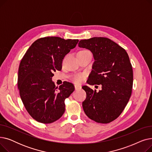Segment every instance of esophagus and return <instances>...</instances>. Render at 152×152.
<instances>
[{"mask_svg": "<svg viewBox=\"0 0 152 152\" xmlns=\"http://www.w3.org/2000/svg\"><path fill=\"white\" fill-rule=\"evenodd\" d=\"M75 89H81V86L79 85V84H75Z\"/></svg>", "mask_w": 152, "mask_h": 152, "instance_id": "34e87169", "label": "esophagus"}]
</instances>
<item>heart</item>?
Listing matches in <instances>:
<instances>
[{"mask_svg": "<svg viewBox=\"0 0 152 152\" xmlns=\"http://www.w3.org/2000/svg\"><path fill=\"white\" fill-rule=\"evenodd\" d=\"M73 79L75 82L77 83H81L84 81V75L82 74H77L74 76Z\"/></svg>", "mask_w": 152, "mask_h": 152, "instance_id": "obj_1", "label": "heart"}]
</instances>
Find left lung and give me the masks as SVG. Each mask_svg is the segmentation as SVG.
Masks as SVG:
<instances>
[{
  "label": "left lung",
  "instance_id": "8db88e82",
  "mask_svg": "<svg viewBox=\"0 0 152 152\" xmlns=\"http://www.w3.org/2000/svg\"><path fill=\"white\" fill-rule=\"evenodd\" d=\"M78 46L91 50L95 60L87 83L102 85L97 92L87 86L82 87L86 92L83 110L92 120L109 123L121 115L131 95L133 71L128 54L106 37L81 40Z\"/></svg>",
  "mask_w": 152,
  "mask_h": 152
}]
</instances>
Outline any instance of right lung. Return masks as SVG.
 I'll return each instance as SVG.
<instances>
[{
  "label": "right lung",
  "instance_id": "obj_1",
  "mask_svg": "<svg viewBox=\"0 0 152 152\" xmlns=\"http://www.w3.org/2000/svg\"><path fill=\"white\" fill-rule=\"evenodd\" d=\"M78 39L59 37L40 38L29 47L20 63L18 87L24 106L37 121L49 124L58 120L65 110V100L75 91L65 81L56 87L53 73L60 71L62 61Z\"/></svg>",
  "mask_w": 152,
  "mask_h": 152
}]
</instances>
